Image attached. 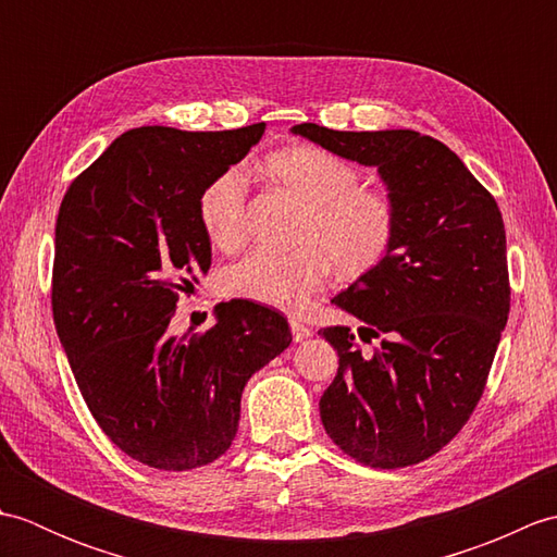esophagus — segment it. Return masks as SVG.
Wrapping results in <instances>:
<instances>
[{
  "label": "esophagus",
  "instance_id": "1",
  "mask_svg": "<svg viewBox=\"0 0 557 557\" xmlns=\"http://www.w3.org/2000/svg\"><path fill=\"white\" fill-rule=\"evenodd\" d=\"M289 327H292V337H294V342H304V339H309V337L313 335V330H311L309 325L299 323V321H292V323H289Z\"/></svg>",
  "mask_w": 557,
  "mask_h": 557
}]
</instances>
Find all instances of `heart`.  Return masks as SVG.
Here are the masks:
<instances>
[{
    "label": "heart",
    "mask_w": 557,
    "mask_h": 557,
    "mask_svg": "<svg viewBox=\"0 0 557 557\" xmlns=\"http://www.w3.org/2000/svg\"><path fill=\"white\" fill-rule=\"evenodd\" d=\"M265 174L304 206L289 253L253 251L222 270L224 297L265 309L304 313L333 265L342 277H363L389 256L399 210L383 186H366L357 164L321 146H287L268 156ZM198 218L208 239L224 251L246 236L248 182L239 168L222 170L198 196Z\"/></svg>",
    "instance_id": "1"
}]
</instances>
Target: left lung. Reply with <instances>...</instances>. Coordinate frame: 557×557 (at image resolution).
Segmentation results:
<instances>
[{"label":"left lung","mask_w":557,"mask_h":557,"mask_svg":"<svg viewBox=\"0 0 557 557\" xmlns=\"http://www.w3.org/2000/svg\"><path fill=\"white\" fill-rule=\"evenodd\" d=\"M294 134L377 168L397 200L393 251L333 299L363 323L325 327L339 369L321 397L333 443L373 469L429 459L461 431L510 315L505 224L495 198L441 140L411 128Z\"/></svg>","instance_id":"obj_1"}]
</instances>
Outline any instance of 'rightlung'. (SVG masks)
<instances>
[{"label": "right lung", "instance_id": "add662e5", "mask_svg": "<svg viewBox=\"0 0 557 557\" xmlns=\"http://www.w3.org/2000/svg\"><path fill=\"white\" fill-rule=\"evenodd\" d=\"M265 132L140 126L83 170L59 206L52 315L83 399L110 441L162 471L227 453L242 393L292 342L287 318L230 301L206 333L174 337L180 294L210 268L198 196Z\"/></svg>", "mask_w": 557, "mask_h": 557}]
</instances>
